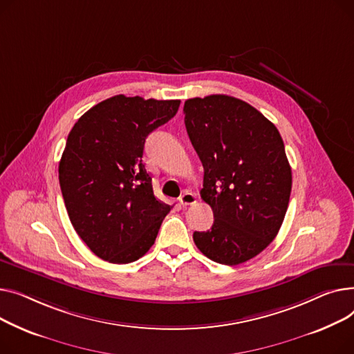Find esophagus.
I'll use <instances>...</instances> for the list:
<instances>
[{
    "label": "esophagus",
    "instance_id": "esophagus-1",
    "mask_svg": "<svg viewBox=\"0 0 354 354\" xmlns=\"http://www.w3.org/2000/svg\"><path fill=\"white\" fill-rule=\"evenodd\" d=\"M178 201L181 203V205H192V204H196L197 197L193 193H190V192H185V193H183L180 196Z\"/></svg>",
    "mask_w": 354,
    "mask_h": 354
}]
</instances>
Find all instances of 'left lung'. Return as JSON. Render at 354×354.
I'll use <instances>...</instances> for the list:
<instances>
[{"label":"left lung","instance_id":"left-lung-1","mask_svg":"<svg viewBox=\"0 0 354 354\" xmlns=\"http://www.w3.org/2000/svg\"><path fill=\"white\" fill-rule=\"evenodd\" d=\"M184 114L204 169L200 194L214 214L194 243L216 263L241 264L274 240L287 212L292 167L283 138L260 111L230 95L187 100Z\"/></svg>","mask_w":354,"mask_h":354}]
</instances>
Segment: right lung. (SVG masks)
<instances>
[{"instance_id":"right-lung-1","label":"right lung","mask_w":354,"mask_h":354,"mask_svg":"<svg viewBox=\"0 0 354 354\" xmlns=\"http://www.w3.org/2000/svg\"><path fill=\"white\" fill-rule=\"evenodd\" d=\"M180 100L114 95L82 114L58 165L62 198L77 234L114 264L150 250L171 210L156 198L142 164L147 136L171 120Z\"/></svg>"}]
</instances>
